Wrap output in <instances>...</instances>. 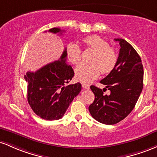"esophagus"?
I'll list each match as a JSON object with an SVG mask.
<instances>
[{"label": "esophagus", "mask_w": 157, "mask_h": 157, "mask_svg": "<svg viewBox=\"0 0 157 157\" xmlns=\"http://www.w3.org/2000/svg\"><path fill=\"white\" fill-rule=\"evenodd\" d=\"M82 87H83L84 89H86V90L90 89V85H89V84H85V83H82Z\"/></svg>", "instance_id": "34e87169"}]
</instances>
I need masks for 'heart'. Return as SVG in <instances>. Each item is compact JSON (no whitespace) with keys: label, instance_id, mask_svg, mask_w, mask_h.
I'll return each mask as SVG.
<instances>
[{"label":"heart","instance_id":"obj_1","mask_svg":"<svg viewBox=\"0 0 157 157\" xmlns=\"http://www.w3.org/2000/svg\"><path fill=\"white\" fill-rule=\"evenodd\" d=\"M82 41L96 53L91 61L92 65L80 64L75 68V78L87 84L97 78L100 71L105 75L111 73L117 64L118 56L108 42L98 36H87ZM66 56L70 64H78L81 60L80 47L75 43L68 44L66 47Z\"/></svg>","mask_w":157,"mask_h":157}]
</instances>
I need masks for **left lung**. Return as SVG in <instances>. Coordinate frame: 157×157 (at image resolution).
<instances>
[{"label":"left lung","mask_w":157,"mask_h":157,"mask_svg":"<svg viewBox=\"0 0 157 157\" xmlns=\"http://www.w3.org/2000/svg\"><path fill=\"white\" fill-rule=\"evenodd\" d=\"M117 64L111 73L100 81L111 91L109 96L96 86H90L95 95L89 106L91 116L105 124H114L128 116L140 97L143 88L144 70L140 56L132 46L121 38Z\"/></svg>","instance_id":"8db88e82"}]
</instances>
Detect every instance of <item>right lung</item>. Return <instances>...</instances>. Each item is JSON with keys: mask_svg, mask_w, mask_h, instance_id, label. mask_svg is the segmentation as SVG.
Segmentation results:
<instances>
[{"mask_svg": "<svg viewBox=\"0 0 157 157\" xmlns=\"http://www.w3.org/2000/svg\"><path fill=\"white\" fill-rule=\"evenodd\" d=\"M49 32L62 34L64 31L54 27ZM66 61L65 48L59 60L36 72L28 71L24 75L28 82V103L35 113L45 120H58L62 118L73 98L82 90L79 82L67 85L74 76V71Z\"/></svg>", "mask_w": 157, "mask_h": 157, "instance_id": "1", "label": "right lung"}]
</instances>
